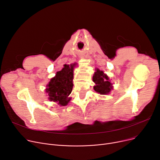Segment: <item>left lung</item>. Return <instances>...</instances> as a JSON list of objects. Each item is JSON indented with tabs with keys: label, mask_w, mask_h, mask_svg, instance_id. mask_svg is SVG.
Wrapping results in <instances>:
<instances>
[{
	"label": "left lung",
	"mask_w": 160,
	"mask_h": 160,
	"mask_svg": "<svg viewBox=\"0 0 160 160\" xmlns=\"http://www.w3.org/2000/svg\"><path fill=\"white\" fill-rule=\"evenodd\" d=\"M92 80L96 83V86H94L95 91L100 94H107L111 91L112 84L109 82L108 77L102 71L97 69V72L94 74Z\"/></svg>",
	"instance_id": "obj_1"
}]
</instances>
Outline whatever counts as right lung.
<instances>
[{"label":"right lung","instance_id":"right-lung-1","mask_svg":"<svg viewBox=\"0 0 160 160\" xmlns=\"http://www.w3.org/2000/svg\"><path fill=\"white\" fill-rule=\"evenodd\" d=\"M73 65H64L61 71L57 72L48 85L46 92L48 93L51 101L58 102L60 105H66L71 98H68L71 94L73 83Z\"/></svg>","mask_w":160,"mask_h":160}]
</instances>
